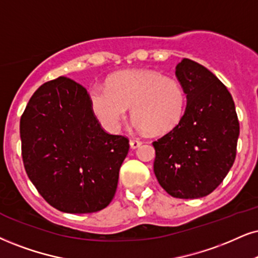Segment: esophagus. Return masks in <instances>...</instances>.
I'll return each mask as SVG.
<instances>
[{"instance_id":"1","label":"esophagus","mask_w":258,"mask_h":258,"mask_svg":"<svg viewBox=\"0 0 258 258\" xmlns=\"http://www.w3.org/2000/svg\"><path fill=\"white\" fill-rule=\"evenodd\" d=\"M129 144H130V147H132L133 149H135V148H139L140 146L142 145V142L140 141V140L132 139V140H130V142H129Z\"/></svg>"}]
</instances>
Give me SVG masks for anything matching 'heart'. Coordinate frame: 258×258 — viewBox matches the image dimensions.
Listing matches in <instances>:
<instances>
[{"instance_id":"obj_1","label":"heart","mask_w":258,"mask_h":258,"mask_svg":"<svg viewBox=\"0 0 258 258\" xmlns=\"http://www.w3.org/2000/svg\"><path fill=\"white\" fill-rule=\"evenodd\" d=\"M88 97L94 114L109 132L120 128L132 107L136 128L165 134L180 123L186 109L183 85L152 71L117 73L106 86H91Z\"/></svg>"}]
</instances>
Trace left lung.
<instances>
[{"instance_id":"1","label":"left lung","mask_w":258,"mask_h":258,"mask_svg":"<svg viewBox=\"0 0 258 258\" xmlns=\"http://www.w3.org/2000/svg\"><path fill=\"white\" fill-rule=\"evenodd\" d=\"M176 76L186 109L176 128L153 142L154 173L176 199H200L226 177L237 153L239 122L232 95L205 67L183 58Z\"/></svg>"}]
</instances>
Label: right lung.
I'll use <instances>...</instances> for the list:
<instances>
[{"mask_svg":"<svg viewBox=\"0 0 258 258\" xmlns=\"http://www.w3.org/2000/svg\"><path fill=\"white\" fill-rule=\"evenodd\" d=\"M28 178L53 208L72 214L112 201L129 140L101 128L84 86L59 76L34 92L20 119Z\"/></svg>","mask_w":258,"mask_h":258,"instance_id":"right-lung-1","label":"right lung"}]
</instances>
